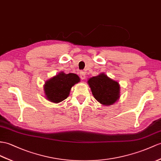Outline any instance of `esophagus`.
I'll return each mask as SVG.
<instances>
[{"mask_svg":"<svg viewBox=\"0 0 161 161\" xmlns=\"http://www.w3.org/2000/svg\"><path fill=\"white\" fill-rule=\"evenodd\" d=\"M80 77L82 80L85 79L86 76H85V72H80Z\"/></svg>","mask_w":161,"mask_h":161,"instance_id":"obj_1","label":"esophagus"}]
</instances>
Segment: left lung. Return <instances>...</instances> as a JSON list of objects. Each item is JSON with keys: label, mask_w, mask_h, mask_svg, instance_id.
<instances>
[{"label": "left lung", "mask_w": 161, "mask_h": 161, "mask_svg": "<svg viewBox=\"0 0 161 161\" xmlns=\"http://www.w3.org/2000/svg\"><path fill=\"white\" fill-rule=\"evenodd\" d=\"M87 83L96 100L104 106L115 104L120 97V85L104 73L90 78Z\"/></svg>", "instance_id": "1"}]
</instances>
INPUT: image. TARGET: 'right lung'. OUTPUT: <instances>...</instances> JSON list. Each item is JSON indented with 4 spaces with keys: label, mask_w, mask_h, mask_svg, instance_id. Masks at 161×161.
Masks as SVG:
<instances>
[{
    "label": "right lung",
    "mask_w": 161,
    "mask_h": 161,
    "mask_svg": "<svg viewBox=\"0 0 161 161\" xmlns=\"http://www.w3.org/2000/svg\"><path fill=\"white\" fill-rule=\"evenodd\" d=\"M80 79L74 73L61 72L45 82L44 90L46 98L51 103H58L69 96L71 88Z\"/></svg>",
    "instance_id": "obj_1"
}]
</instances>
